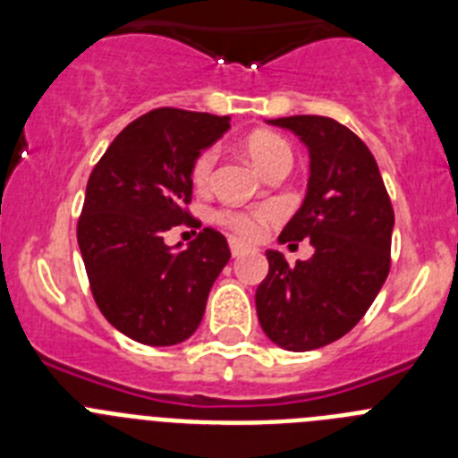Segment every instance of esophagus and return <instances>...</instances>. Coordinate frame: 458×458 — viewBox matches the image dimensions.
Wrapping results in <instances>:
<instances>
[{
    "label": "esophagus",
    "instance_id": "esophagus-1",
    "mask_svg": "<svg viewBox=\"0 0 458 458\" xmlns=\"http://www.w3.org/2000/svg\"><path fill=\"white\" fill-rule=\"evenodd\" d=\"M229 248H232L233 257H242V254L250 250V245H248V242L238 241V238H229Z\"/></svg>",
    "mask_w": 458,
    "mask_h": 458
}]
</instances>
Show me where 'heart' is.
Listing matches in <instances>:
<instances>
[{"label":"heart","instance_id":"1","mask_svg":"<svg viewBox=\"0 0 458 458\" xmlns=\"http://www.w3.org/2000/svg\"><path fill=\"white\" fill-rule=\"evenodd\" d=\"M245 153H248L250 160H252L264 174L279 167V165L293 163V153H291L289 141L282 140L279 135H273V132H257V135L250 137V140L245 141ZM216 160L217 148H206L204 153H199V157L194 160L192 167L194 185L204 188V185L208 183L213 167H216ZM264 220V210H259V213H225V216H222V222H226L233 232H238L241 236L248 238H254L261 232Z\"/></svg>","mask_w":458,"mask_h":458}]
</instances>
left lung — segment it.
I'll use <instances>...</instances> for the list:
<instances>
[{
	"label": "left lung",
	"mask_w": 458,
	"mask_h": 458,
	"mask_svg": "<svg viewBox=\"0 0 458 458\" xmlns=\"http://www.w3.org/2000/svg\"><path fill=\"white\" fill-rule=\"evenodd\" d=\"M270 125L298 135L310 151V181L279 242L310 238L314 257L286 264L266 250L268 275L254 302L266 337L279 349H321L365 317L390 273L394 210L374 156L330 116H286Z\"/></svg>",
	"instance_id": "left-lung-1"
}]
</instances>
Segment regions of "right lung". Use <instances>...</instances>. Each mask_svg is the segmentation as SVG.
Returning <instances> with one entry per match:
<instances>
[{"label":"right lung","mask_w":458,"mask_h":458,"mask_svg":"<svg viewBox=\"0 0 458 458\" xmlns=\"http://www.w3.org/2000/svg\"><path fill=\"white\" fill-rule=\"evenodd\" d=\"M229 116L153 109L116 135L93 167L78 242L93 301L125 337L174 346L204 318L210 286L232 252L206 226L188 248L165 232L188 220L192 167L229 131Z\"/></svg>","instance_id":"right-lung-1"}]
</instances>
